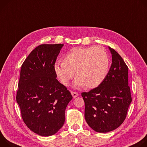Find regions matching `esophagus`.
Returning a JSON list of instances; mask_svg holds the SVG:
<instances>
[{
    "label": "esophagus",
    "instance_id": "obj_1",
    "mask_svg": "<svg viewBox=\"0 0 147 147\" xmlns=\"http://www.w3.org/2000/svg\"><path fill=\"white\" fill-rule=\"evenodd\" d=\"M71 94H72L74 98H75V97H76L78 96V93L77 92H72Z\"/></svg>",
    "mask_w": 147,
    "mask_h": 147
}]
</instances>
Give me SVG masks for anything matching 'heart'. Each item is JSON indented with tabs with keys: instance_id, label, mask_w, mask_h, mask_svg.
Returning a JSON list of instances; mask_svg holds the SVG:
<instances>
[{
	"instance_id": "1",
	"label": "heart",
	"mask_w": 147,
	"mask_h": 147,
	"mask_svg": "<svg viewBox=\"0 0 147 147\" xmlns=\"http://www.w3.org/2000/svg\"><path fill=\"white\" fill-rule=\"evenodd\" d=\"M110 59L101 47L74 48L63 58L56 62L54 72L64 86H68L74 76V86L80 89L85 86L93 89L99 86L106 78L109 70Z\"/></svg>"
}]
</instances>
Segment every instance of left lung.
Returning <instances> with one entry per match:
<instances>
[{"mask_svg": "<svg viewBox=\"0 0 147 147\" xmlns=\"http://www.w3.org/2000/svg\"><path fill=\"white\" fill-rule=\"evenodd\" d=\"M109 49L112 63L106 78L97 88L82 93L86 123L94 131L102 133L115 130L123 123L132 101L128 67L114 49Z\"/></svg>", "mask_w": 147, "mask_h": 147, "instance_id": "left-lung-1", "label": "left lung"}]
</instances>
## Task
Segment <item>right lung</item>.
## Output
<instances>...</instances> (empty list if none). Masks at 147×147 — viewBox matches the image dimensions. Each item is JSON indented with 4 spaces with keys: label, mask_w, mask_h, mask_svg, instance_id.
Wrapping results in <instances>:
<instances>
[{
    "label": "right lung",
    "mask_w": 147,
    "mask_h": 147,
    "mask_svg": "<svg viewBox=\"0 0 147 147\" xmlns=\"http://www.w3.org/2000/svg\"><path fill=\"white\" fill-rule=\"evenodd\" d=\"M63 44H42L32 50L22 65L16 100L22 119L41 136L57 133L63 126L65 110L72 96L59 82L54 65Z\"/></svg>",
    "instance_id": "obj_1"
}]
</instances>
